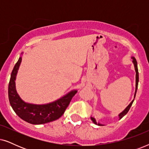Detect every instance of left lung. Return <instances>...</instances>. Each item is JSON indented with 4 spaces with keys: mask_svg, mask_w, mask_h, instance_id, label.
<instances>
[{
    "mask_svg": "<svg viewBox=\"0 0 149 149\" xmlns=\"http://www.w3.org/2000/svg\"><path fill=\"white\" fill-rule=\"evenodd\" d=\"M132 62H133L134 64V68H135V71H136V89H135V93H134V100H132L131 102L130 103V104L127 106V107L125 108V109L123 110V111L121 112V113L119 114V119H121L122 117H123V116H125L126 114L127 113V112L129 111V110L130 109V107H131V106L132 105V104H133V102L134 100V98H135L136 97V91H137V89H138V81H139V74H138V65H137V62H136V58H134V57L132 56ZM91 121H93V123L95 124V125H104L103 124H101L100 123H99V122H97L96 120L94 117H93L92 116L91 117Z\"/></svg>",
    "mask_w": 149,
    "mask_h": 149,
    "instance_id": "obj_1",
    "label": "left lung"
}]
</instances>
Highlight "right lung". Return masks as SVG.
Segmentation results:
<instances>
[{
	"mask_svg": "<svg viewBox=\"0 0 149 149\" xmlns=\"http://www.w3.org/2000/svg\"><path fill=\"white\" fill-rule=\"evenodd\" d=\"M22 54L23 53L12 70L9 83L8 94L12 109L22 119L34 125L47 123L59 119L64 113L77 90L74 89L69 91L56 100L44 104L26 102L20 97L15 87L16 77L22 62Z\"/></svg>",
	"mask_w": 149,
	"mask_h": 149,
	"instance_id": "obj_1",
	"label": "right lung"
}]
</instances>
